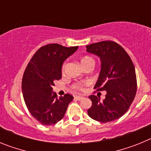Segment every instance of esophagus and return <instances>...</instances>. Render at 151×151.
Segmentation results:
<instances>
[{
    "label": "esophagus",
    "instance_id": "obj_1",
    "mask_svg": "<svg viewBox=\"0 0 151 151\" xmlns=\"http://www.w3.org/2000/svg\"><path fill=\"white\" fill-rule=\"evenodd\" d=\"M74 98L77 101H81V100L83 99V97H82V96H75Z\"/></svg>",
    "mask_w": 151,
    "mask_h": 151
}]
</instances>
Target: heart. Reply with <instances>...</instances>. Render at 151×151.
<instances>
[{
    "label": "heart",
    "mask_w": 151,
    "mask_h": 151,
    "mask_svg": "<svg viewBox=\"0 0 151 151\" xmlns=\"http://www.w3.org/2000/svg\"><path fill=\"white\" fill-rule=\"evenodd\" d=\"M81 63H82V66H86L87 64H89V63H93L94 64V60H93V58H91V57H88V56H85V57H84L82 59V60H81ZM66 63H64L63 64L62 66V72L63 73H64V71H65V69H66ZM73 88L74 89V90H78V91H82L84 89V86L81 83H75L73 85Z\"/></svg>",
    "instance_id": "obj_1"
}]
</instances>
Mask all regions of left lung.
<instances>
[{
    "label": "left lung",
    "mask_w": 151,
    "mask_h": 151,
    "mask_svg": "<svg viewBox=\"0 0 151 151\" xmlns=\"http://www.w3.org/2000/svg\"><path fill=\"white\" fill-rule=\"evenodd\" d=\"M87 51L100 57L101 69L94 88L106 91L102 101L91 95L92 105L88 114L101 122L120 118L128 111L135 97L137 78L132 59L122 46L115 41H103L88 45Z\"/></svg>",
    "instance_id": "left-lung-1"
}]
</instances>
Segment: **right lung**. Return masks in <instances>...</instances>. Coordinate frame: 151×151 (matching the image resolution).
Instances as JSON below:
<instances>
[{
    "instance_id": "right-lung-1",
    "label": "right lung",
    "mask_w": 151,
    "mask_h": 151,
    "mask_svg": "<svg viewBox=\"0 0 151 151\" xmlns=\"http://www.w3.org/2000/svg\"><path fill=\"white\" fill-rule=\"evenodd\" d=\"M78 47L50 44L40 47L28 63L22 80L24 101L28 110L42 125H54L63 118L73 95L57 97L53 92L54 82L62 77L64 60Z\"/></svg>"
}]
</instances>
